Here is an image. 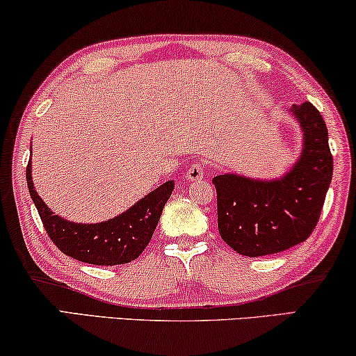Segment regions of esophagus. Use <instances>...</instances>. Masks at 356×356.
I'll use <instances>...</instances> for the list:
<instances>
[{
  "label": "esophagus",
  "instance_id": "1",
  "mask_svg": "<svg viewBox=\"0 0 356 356\" xmlns=\"http://www.w3.org/2000/svg\"><path fill=\"white\" fill-rule=\"evenodd\" d=\"M204 177V166L202 163H193L192 166L187 169V179L192 182H198Z\"/></svg>",
  "mask_w": 356,
  "mask_h": 356
}]
</instances>
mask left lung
<instances>
[{"mask_svg": "<svg viewBox=\"0 0 356 356\" xmlns=\"http://www.w3.org/2000/svg\"><path fill=\"white\" fill-rule=\"evenodd\" d=\"M303 132L298 161L282 177L213 179L218 229L230 248L245 257L274 254L307 240L316 227L332 179V154L321 113L309 102L290 108Z\"/></svg>", "mask_w": 356, "mask_h": 356, "instance_id": "8db88e82", "label": "left lung"}]
</instances>
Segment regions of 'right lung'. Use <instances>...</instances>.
<instances>
[{
  "label": "right lung",
  "instance_id": "1",
  "mask_svg": "<svg viewBox=\"0 0 356 356\" xmlns=\"http://www.w3.org/2000/svg\"><path fill=\"white\" fill-rule=\"evenodd\" d=\"M27 185L51 242L67 257L95 266H114L138 258L152 240L164 204L174 190V180H168L116 218L97 224H79L59 218L38 197L30 161Z\"/></svg>",
  "mask_w": 356,
  "mask_h": 356
}]
</instances>
